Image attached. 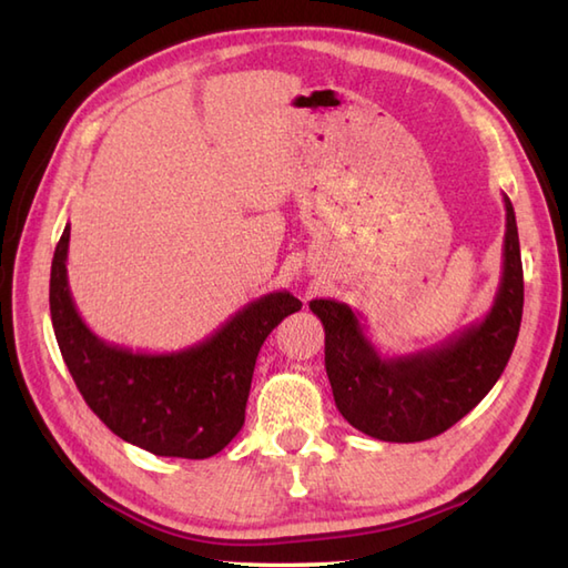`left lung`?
Segmentation results:
<instances>
[{"mask_svg": "<svg viewBox=\"0 0 568 568\" xmlns=\"http://www.w3.org/2000/svg\"><path fill=\"white\" fill-rule=\"evenodd\" d=\"M505 202L503 275L484 320L437 346L381 356L361 315L336 300H312L324 327V368L342 417L381 442H425L468 415L508 366L523 322V258L515 210Z\"/></svg>", "mask_w": 568, "mask_h": 568, "instance_id": "obj_1", "label": "left lung"}]
</instances>
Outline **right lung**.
<instances>
[{
    "mask_svg": "<svg viewBox=\"0 0 568 568\" xmlns=\"http://www.w3.org/2000/svg\"><path fill=\"white\" fill-rule=\"evenodd\" d=\"M70 224L51 265V320L84 403L116 437L155 456L210 458L244 427L256 356L303 303L287 291L253 300L207 339L171 354L106 344L78 315L68 285Z\"/></svg>",
    "mask_w": 568,
    "mask_h": 568,
    "instance_id": "obj_1",
    "label": "right lung"
}]
</instances>
